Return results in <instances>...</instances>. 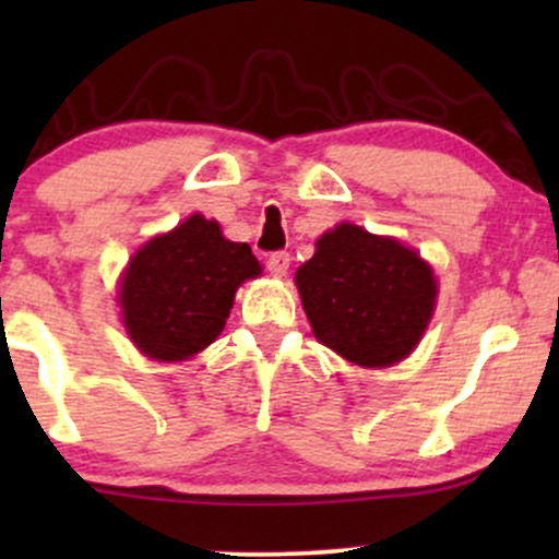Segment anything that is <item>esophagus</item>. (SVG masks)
I'll list each match as a JSON object with an SVG mask.
<instances>
[{
  "instance_id": "1",
  "label": "esophagus",
  "mask_w": 559,
  "mask_h": 559,
  "mask_svg": "<svg viewBox=\"0 0 559 559\" xmlns=\"http://www.w3.org/2000/svg\"><path fill=\"white\" fill-rule=\"evenodd\" d=\"M265 265H267V271L275 275V278H284V275L288 273V265H292V254H288V252L267 254Z\"/></svg>"
}]
</instances>
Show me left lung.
<instances>
[{
    "label": "left lung",
    "instance_id": "obj_1",
    "mask_svg": "<svg viewBox=\"0 0 559 559\" xmlns=\"http://www.w3.org/2000/svg\"><path fill=\"white\" fill-rule=\"evenodd\" d=\"M294 281L318 342L360 368L404 360L431 323L439 294L415 249L355 223L325 230Z\"/></svg>",
    "mask_w": 559,
    "mask_h": 559
}]
</instances>
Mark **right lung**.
I'll list each match as a JSON object with an SVG mask.
<instances>
[{
	"instance_id": "1",
	"label": "right lung",
	"mask_w": 559,
	"mask_h": 559,
	"mask_svg": "<svg viewBox=\"0 0 559 559\" xmlns=\"http://www.w3.org/2000/svg\"><path fill=\"white\" fill-rule=\"evenodd\" d=\"M262 273L249 243L228 241L215 221L186 217L128 260L118 301L141 355L183 362L221 336L236 288Z\"/></svg>"
}]
</instances>
